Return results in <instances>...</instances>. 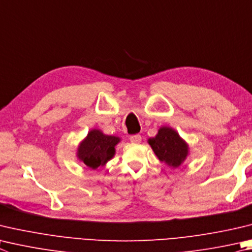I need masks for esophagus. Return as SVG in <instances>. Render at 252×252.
<instances>
[{"mask_svg":"<svg viewBox=\"0 0 252 252\" xmlns=\"http://www.w3.org/2000/svg\"><path fill=\"white\" fill-rule=\"evenodd\" d=\"M130 141L132 143H140L142 141V136L140 134H135V135H132L130 136Z\"/></svg>","mask_w":252,"mask_h":252,"instance_id":"obj_1","label":"esophagus"}]
</instances>
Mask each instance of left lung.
Instances as JSON below:
<instances>
[{
	"label": "left lung",
	"mask_w": 252,
	"mask_h": 252,
	"mask_svg": "<svg viewBox=\"0 0 252 252\" xmlns=\"http://www.w3.org/2000/svg\"><path fill=\"white\" fill-rule=\"evenodd\" d=\"M149 144L159 161L174 168L180 166L189 154V145L175 130L168 126L161 127L157 136L149 140Z\"/></svg>",
	"instance_id": "left-lung-1"
}]
</instances>
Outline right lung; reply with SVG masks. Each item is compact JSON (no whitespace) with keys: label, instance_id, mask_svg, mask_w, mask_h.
<instances>
[{"label":"right lung","instance_id":"1","mask_svg":"<svg viewBox=\"0 0 252 252\" xmlns=\"http://www.w3.org/2000/svg\"><path fill=\"white\" fill-rule=\"evenodd\" d=\"M120 139L113 135L103 134L100 130H91L87 138L81 142L77 157L87 166L95 170L102 166L114 155V146Z\"/></svg>","mask_w":252,"mask_h":252}]
</instances>
